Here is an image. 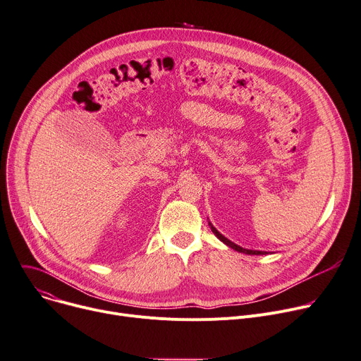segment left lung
I'll return each instance as SVG.
<instances>
[{"label":"left lung","mask_w":361,"mask_h":361,"mask_svg":"<svg viewBox=\"0 0 361 361\" xmlns=\"http://www.w3.org/2000/svg\"><path fill=\"white\" fill-rule=\"evenodd\" d=\"M211 226V224H209ZM211 230H212V233L223 241V243H226L228 247H231V248H234V250H237V252H240V253H245V255H263V252H256V250H245V248H243V247H240V245H237V244H234V243H231L228 238H226L223 234H219L212 226H211Z\"/></svg>","instance_id":"8db88e82"}]
</instances>
